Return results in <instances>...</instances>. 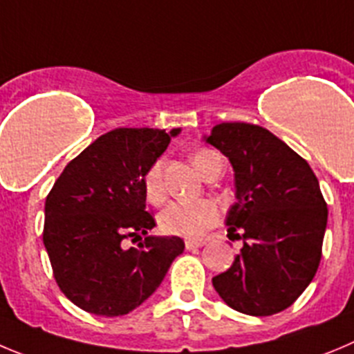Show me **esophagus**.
<instances>
[{
  "mask_svg": "<svg viewBox=\"0 0 354 354\" xmlns=\"http://www.w3.org/2000/svg\"><path fill=\"white\" fill-rule=\"evenodd\" d=\"M203 244L204 243H201V241H185V248H187V250H199V248H203Z\"/></svg>",
  "mask_w": 354,
  "mask_h": 354,
  "instance_id": "obj_1",
  "label": "esophagus"
}]
</instances>
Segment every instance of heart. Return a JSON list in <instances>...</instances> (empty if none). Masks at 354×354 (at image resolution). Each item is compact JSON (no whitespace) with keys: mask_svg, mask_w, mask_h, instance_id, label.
Returning a JSON list of instances; mask_svg holds the SVG:
<instances>
[{"mask_svg":"<svg viewBox=\"0 0 354 354\" xmlns=\"http://www.w3.org/2000/svg\"><path fill=\"white\" fill-rule=\"evenodd\" d=\"M220 157L213 150H199L194 155V164L201 174H206L213 158ZM143 192L150 204H160L166 197V187L162 181V160H153L143 176ZM220 218L216 204L211 201H174L158 214V229L169 236L197 239Z\"/></svg>","mask_w":354,"mask_h":354,"instance_id":"heart-1","label":"heart"}]
</instances>
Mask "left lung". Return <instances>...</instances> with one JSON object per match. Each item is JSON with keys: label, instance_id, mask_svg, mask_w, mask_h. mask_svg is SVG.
I'll use <instances>...</instances> for the list:
<instances>
[{"label": "left lung", "instance_id": "left-lung-1", "mask_svg": "<svg viewBox=\"0 0 354 354\" xmlns=\"http://www.w3.org/2000/svg\"><path fill=\"white\" fill-rule=\"evenodd\" d=\"M206 143L230 160L236 203L229 237L243 241L230 269L213 277L223 302L250 316L285 311L313 281L328 209L318 178L299 153L260 125L223 122Z\"/></svg>", "mask_w": 354, "mask_h": 354}]
</instances>
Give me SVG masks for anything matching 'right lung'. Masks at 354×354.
<instances>
[{
    "instance_id": "obj_1",
    "label": "right lung",
    "mask_w": 354,
    "mask_h": 354,
    "mask_svg": "<svg viewBox=\"0 0 354 354\" xmlns=\"http://www.w3.org/2000/svg\"><path fill=\"white\" fill-rule=\"evenodd\" d=\"M181 129H115L73 158L45 201L43 244L61 292L84 311L124 316L145 302L181 255L180 237L148 236L155 220L143 176ZM145 241L127 248L129 236Z\"/></svg>"
}]
</instances>
